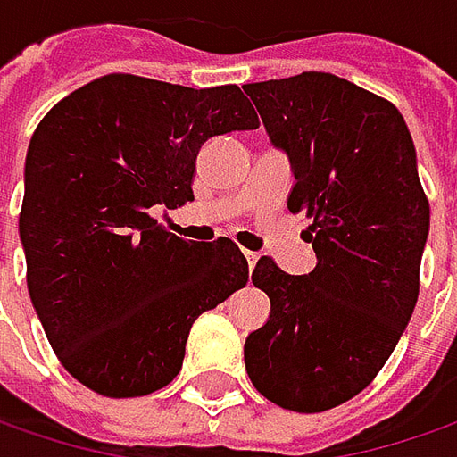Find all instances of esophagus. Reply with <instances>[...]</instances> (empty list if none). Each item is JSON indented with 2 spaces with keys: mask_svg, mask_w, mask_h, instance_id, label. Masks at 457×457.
<instances>
[{
  "mask_svg": "<svg viewBox=\"0 0 457 457\" xmlns=\"http://www.w3.org/2000/svg\"><path fill=\"white\" fill-rule=\"evenodd\" d=\"M245 258H248V266H250V270H253V268H255V263H258V258H261V255H258V253H253V250H245Z\"/></svg>",
  "mask_w": 457,
  "mask_h": 457,
  "instance_id": "esophagus-1",
  "label": "esophagus"
}]
</instances>
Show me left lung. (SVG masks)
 <instances>
[{
	"label": "left lung",
	"mask_w": 457,
	"mask_h": 457,
	"mask_svg": "<svg viewBox=\"0 0 457 457\" xmlns=\"http://www.w3.org/2000/svg\"><path fill=\"white\" fill-rule=\"evenodd\" d=\"M243 89L291 161L288 209L309 217L302 237L317 253L304 276L255 263L270 317L245 340V368L268 402L325 411L376 378L417 304L429 232L417 153L391 102L335 73Z\"/></svg>",
	"instance_id": "1"
}]
</instances>
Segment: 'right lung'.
Segmentation results:
<instances>
[{
    "label": "right lung",
    "mask_w": 457,
    "mask_h": 457,
    "mask_svg": "<svg viewBox=\"0 0 457 457\" xmlns=\"http://www.w3.org/2000/svg\"><path fill=\"white\" fill-rule=\"evenodd\" d=\"M261 125L240 87L110 73L40 120L20 240L50 347L76 381L128 399L169 386L194 320L248 284L240 248L184 240L153 209L194 199L199 148Z\"/></svg>",
    "instance_id": "obj_1"
}]
</instances>
